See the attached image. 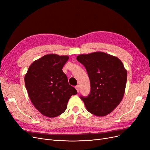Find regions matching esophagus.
I'll use <instances>...</instances> for the list:
<instances>
[{
  "instance_id": "1",
  "label": "esophagus",
  "mask_w": 150,
  "mask_h": 150,
  "mask_svg": "<svg viewBox=\"0 0 150 150\" xmlns=\"http://www.w3.org/2000/svg\"><path fill=\"white\" fill-rule=\"evenodd\" d=\"M75 89H76V91H77V92H79V89H80V86H79V85H76V86H75Z\"/></svg>"
}]
</instances>
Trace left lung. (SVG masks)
<instances>
[{"label":"left lung","instance_id":"8db88e82","mask_svg":"<svg viewBox=\"0 0 150 150\" xmlns=\"http://www.w3.org/2000/svg\"><path fill=\"white\" fill-rule=\"evenodd\" d=\"M76 59L85 67L91 83L88 97H80L86 109L97 116L111 113L121 102L125 91L127 72L122 62L103 52L80 54Z\"/></svg>","mask_w":150,"mask_h":150}]
</instances>
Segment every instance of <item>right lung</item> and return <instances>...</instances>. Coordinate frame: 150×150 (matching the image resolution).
I'll return each mask as SVG.
<instances>
[{"label": "right lung", "instance_id": "obj_1", "mask_svg": "<svg viewBox=\"0 0 150 150\" xmlns=\"http://www.w3.org/2000/svg\"><path fill=\"white\" fill-rule=\"evenodd\" d=\"M68 59L67 56L46 54L30 65L25 76L31 103L45 116L51 118L62 114L70 97L77 93L62 70Z\"/></svg>", "mask_w": 150, "mask_h": 150}]
</instances>
